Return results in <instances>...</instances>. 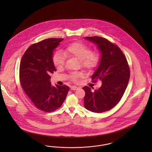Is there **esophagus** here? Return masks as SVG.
Instances as JSON below:
<instances>
[{"label":"esophagus","mask_w":152,"mask_h":152,"mask_svg":"<svg viewBox=\"0 0 152 152\" xmlns=\"http://www.w3.org/2000/svg\"><path fill=\"white\" fill-rule=\"evenodd\" d=\"M77 89H78V88L77 86H72L71 87V90H76Z\"/></svg>","instance_id":"obj_1"}]
</instances>
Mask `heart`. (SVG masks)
Listing matches in <instances>:
<instances>
[{
    "mask_svg": "<svg viewBox=\"0 0 152 152\" xmlns=\"http://www.w3.org/2000/svg\"><path fill=\"white\" fill-rule=\"evenodd\" d=\"M64 55L72 56L81 61L83 67L88 69H95L99 64L100 57L96 53H93L91 48L81 42H75L67 46L64 50ZM60 51L56 52L52 57V61L54 65L57 68L64 66L65 56ZM80 76L79 74H73L71 75V79L76 81Z\"/></svg>",
    "mask_w": 152,
    "mask_h": 152,
    "instance_id": "b5f03b06",
    "label": "heart"
}]
</instances>
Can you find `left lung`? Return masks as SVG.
Listing matches in <instances>:
<instances>
[{"label":"left lung","mask_w":152,"mask_h":152,"mask_svg":"<svg viewBox=\"0 0 152 152\" xmlns=\"http://www.w3.org/2000/svg\"><path fill=\"white\" fill-rule=\"evenodd\" d=\"M84 38L95 43L101 53L99 64L91 77L94 81L102 82L101 87L94 91L88 86L83 88L85 91L84 106L88 110L100 113L110 110L119 102L128 84L130 69L124 53L116 45L100 37Z\"/></svg>","instance_id":"8db88e82"}]
</instances>
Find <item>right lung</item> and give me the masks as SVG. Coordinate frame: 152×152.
<instances>
[{
    "mask_svg": "<svg viewBox=\"0 0 152 152\" xmlns=\"http://www.w3.org/2000/svg\"><path fill=\"white\" fill-rule=\"evenodd\" d=\"M64 38H48L30 46L20 61L19 77L24 91L37 109L47 113L62 105L69 91L64 85H51L50 74L56 71L53 52Z\"/></svg>",
    "mask_w": 152,
    "mask_h": 152,
    "instance_id": "add662e5",
    "label": "right lung"
}]
</instances>
